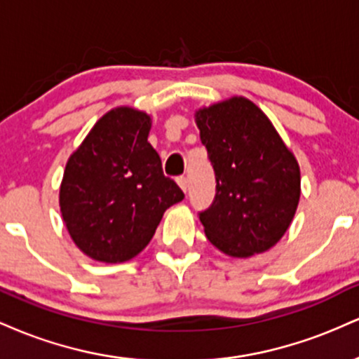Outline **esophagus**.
Here are the masks:
<instances>
[{
    "mask_svg": "<svg viewBox=\"0 0 359 359\" xmlns=\"http://www.w3.org/2000/svg\"><path fill=\"white\" fill-rule=\"evenodd\" d=\"M177 184H179V187L182 189L184 192H187V187H189V184H187V179H185L184 175H182V177H179V179H177Z\"/></svg>",
    "mask_w": 359,
    "mask_h": 359,
    "instance_id": "esophagus-1",
    "label": "esophagus"
}]
</instances>
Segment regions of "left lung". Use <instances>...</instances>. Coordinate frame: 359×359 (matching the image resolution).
<instances>
[{
    "label": "left lung",
    "mask_w": 359,
    "mask_h": 359,
    "mask_svg": "<svg viewBox=\"0 0 359 359\" xmlns=\"http://www.w3.org/2000/svg\"><path fill=\"white\" fill-rule=\"evenodd\" d=\"M201 142L216 175V196L199 212L208 240L246 258L277 245L300 197V170L266 114L245 97L196 113Z\"/></svg>",
    "instance_id": "left-lung-1"
}]
</instances>
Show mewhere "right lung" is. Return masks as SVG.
I'll use <instances>...</instances> for the list:
<instances>
[{
	"instance_id": "right-lung-1",
	"label": "right lung",
	"mask_w": 359,
	"mask_h": 359,
	"mask_svg": "<svg viewBox=\"0 0 359 359\" xmlns=\"http://www.w3.org/2000/svg\"><path fill=\"white\" fill-rule=\"evenodd\" d=\"M150 128L143 111L111 109L65 165L62 217L77 248L97 262L137 257L154 238L163 212L184 199L148 143Z\"/></svg>"
}]
</instances>
